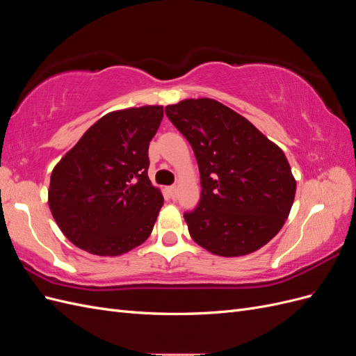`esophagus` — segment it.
<instances>
[{
	"instance_id": "1",
	"label": "esophagus",
	"mask_w": 356,
	"mask_h": 356,
	"mask_svg": "<svg viewBox=\"0 0 356 356\" xmlns=\"http://www.w3.org/2000/svg\"><path fill=\"white\" fill-rule=\"evenodd\" d=\"M177 186H170V187H168V193H169V196L172 197V199H175V196H177Z\"/></svg>"
}]
</instances>
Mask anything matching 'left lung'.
Returning <instances> with one entry per match:
<instances>
[{
  "label": "left lung",
  "instance_id": "left-lung-1",
  "mask_svg": "<svg viewBox=\"0 0 356 356\" xmlns=\"http://www.w3.org/2000/svg\"><path fill=\"white\" fill-rule=\"evenodd\" d=\"M165 111L199 165L200 200L184 213L193 241L221 257L260 250L282 229L296 196L282 149L215 99H186Z\"/></svg>",
  "mask_w": 356,
  "mask_h": 356
}]
</instances>
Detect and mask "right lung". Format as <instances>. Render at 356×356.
Instances as JSON below:
<instances>
[{"instance_id":"right-lung-1","label":"right lung","mask_w":356,"mask_h":356,"mask_svg":"<svg viewBox=\"0 0 356 356\" xmlns=\"http://www.w3.org/2000/svg\"><path fill=\"white\" fill-rule=\"evenodd\" d=\"M161 118L160 105L108 113L53 169L49 207L75 246L115 257L152 234L163 196L148 178V145Z\"/></svg>"}]
</instances>
